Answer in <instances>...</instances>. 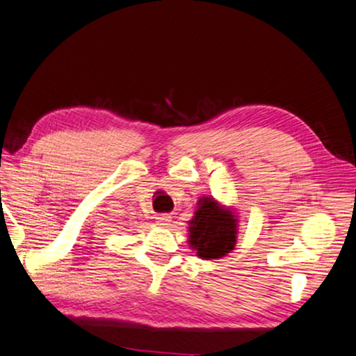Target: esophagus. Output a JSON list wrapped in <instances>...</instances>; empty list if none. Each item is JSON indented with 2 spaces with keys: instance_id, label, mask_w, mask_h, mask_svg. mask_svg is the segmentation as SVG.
<instances>
[{
  "instance_id": "esophagus-1",
  "label": "esophagus",
  "mask_w": 356,
  "mask_h": 356,
  "mask_svg": "<svg viewBox=\"0 0 356 356\" xmlns=\"http://www.w3.org/2000/svg\"><path fill=\"white\" fill-rule=\"evenodd\" d=\"M170 222H172V217L168 214H161L156 217V223H158L159 227H168L170 225Z\"/></svg>"
}]
</instances>
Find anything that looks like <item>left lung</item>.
<instances>
[{"instance_id": "obj_1", "label": "left lung", "mask_w": 356, "mask_h": 356, "mask_svg": "<svg viewBox=\"0 0 356 356\" xmlns=\"http://www.w3.org/2000/svg\"><path fill=\"white\" fill-rule=\"evenodd\" d=\"M189 222V244L203 259H217L234 250L238 216L213 197H202Z\"/></svg>"}]
</instances>
